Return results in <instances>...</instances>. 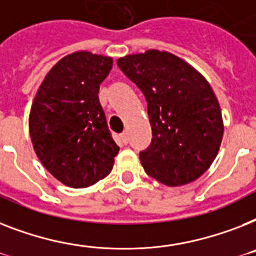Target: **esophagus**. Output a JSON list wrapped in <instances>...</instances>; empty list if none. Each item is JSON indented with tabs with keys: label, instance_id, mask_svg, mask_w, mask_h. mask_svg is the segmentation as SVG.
<instances>
[{
	"label": "esophagus",
	"instance_id": "obj_1",
	"mask_svg": "<svg viewBox=\"0 0 256 256\" xmlns=\"http://www.w3.org/2000/svg\"><path fill=\"white\" fill-rule=\"evenodd\" d=\"M121 139H122V142L124 143V144H126V143L128 142V134L126 132H122L121 134Z\"/></svg>",
	"mask_w": 256,
	"mask_h": 256
}]
</instances>
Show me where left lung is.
Instances as JSON below:
<instances>
[{
	"label": "left lung",
	"instance_id": "left-lung-1",
	"mask_svg": "<svg viewBox=\"0 0 256 256\" xmlns=\"http://www.w3.org/2000/svg\"><path fill=\"white\" fill-rule=\"evenodd\" d=\"M147 101L152 139L139 152L148 176L168 186L200 178L224 136L221 108L201 74L178 56L148 50L117 60Z\"/></svg>",
	"mask_w": 256,
	"mask_h": 256
}]
</instances>
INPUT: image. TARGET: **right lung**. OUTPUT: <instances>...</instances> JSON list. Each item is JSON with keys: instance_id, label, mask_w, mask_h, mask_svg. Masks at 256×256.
I'll return each instance as SVG.
<instances>
[{"instance_id": "1", "label": "right lung", "mask_w": 256, "mask_h": 256, "mask_svg": "<svg viewBox=\"0 0 256 256\" xmlns=\"http://www.w3.org/2000/svg\"><path fill=\"white\" fill-rule=\"evenodd\" d=\"M113 59L80 51L51 68L31 106L28 128L46 170L72 188H86L112 171L120 147L113 140L98 89Z\"/></svg>"}]
</instances>
